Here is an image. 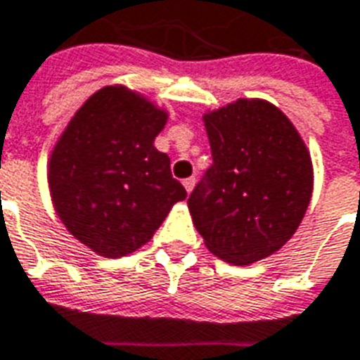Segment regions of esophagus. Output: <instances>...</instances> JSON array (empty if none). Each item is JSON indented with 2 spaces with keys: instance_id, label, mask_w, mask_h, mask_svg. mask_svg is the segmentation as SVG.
Instances as JSON below:
<instances>
[{
  "instance_id": "esophagus-1",
  "label": "esophagus",
  "mask_w": 360,
  "mask_h": 360,
  "mask_svg": "<svg viewBox=\"0 0 360 360\" xmlns=\"http://www.w3.org/2000/svg\"><path fill=\"white\" fill-rule=\"evenodd\" d=\"M194 183H196V179H194V177H188V179L183 181V186H185V191L188 192V194H191L192 188H194Z\"/></svg>"
}]
</instances>
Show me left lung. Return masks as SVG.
I'll return each mask as SVG.
<instances>
[{
    "label": "left lung",
    "instance_id": "left-lung-1",
    "mask_svg": "<svg viewBox=\"0 0 360 360\" xmlns=\"http://www.w3.org/2000/svg\"><path fill=\"white\" fill-rule=\"evenodd\" d=\"M213 164L188 198L211 253L236 266L266 259L295 234L314 191L311 158L287 117L264 100L204 115Z\"/></svg>",
    "mask_w": 360,
    "mask_h": 360
}]
</instances>
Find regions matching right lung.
Segmentation results:
<instances>
[{
	"mask_svg": "<svg viewBox=\"0 0 360 360\" xmlns=\"http://www.w3.org/2000/svg\"><path fill=\"white\" fill-rule=\"evenodd\" d=\"M168 113L126 86L92 94L70 120L49 162L54 210L71 236L107 259L153 238L186 198L155 137Z\"/></svg>",
	"mask_w": 360,
	"mask_h": 360,
	"instance_id": "obj_1",
	"label": "right lung"
}]
</instances>
